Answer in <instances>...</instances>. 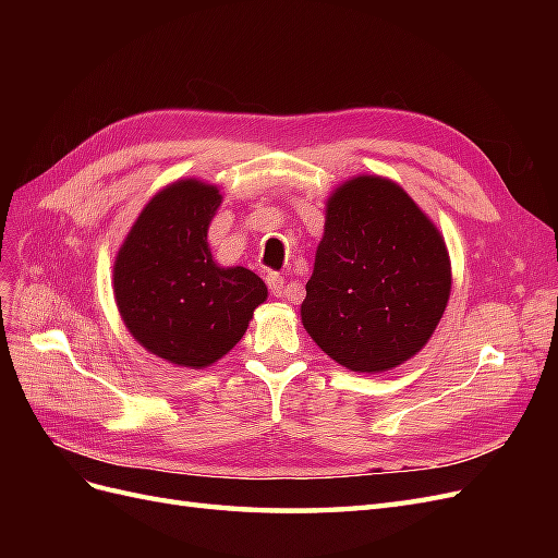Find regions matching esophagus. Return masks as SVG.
<instances>
[{
  "instance_id": "obj_1",
  "label": "esophagus",
  "mask_w": 558,
  "mask_h": 558,
  "mask_svg": "<svg viewBox=\"0 0 558 558\" xmlns=\"http://www.w3.org/2000/svg\"><path fill=\"white\" fill-rule=\"evenodd\" d=\"M265 279H267L269 291H272L275 298H286V295H289V286H286V279L281 275L269 272Z\"/></svg>"
}]
</instances>
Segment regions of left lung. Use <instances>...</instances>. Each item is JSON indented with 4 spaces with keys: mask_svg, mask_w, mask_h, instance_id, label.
Listing matches in <instances>:
<instances>
[{
    "mask_svg": "<svg viewBox=\"0 0 558 558\" xmlns=\"http://www.w3.org/2000/svg\"><path fill=\"white\" fill-rule=\"evenodd\" d=\"M442 232L396 181L359 174L326 199L302 326L353 373L377 375L428 344L447 310Z\"/></svg>",
    "mask_w": 558,
    "mask_h": 558,
    "instance_id": "8db88e82",
    "label": "left lung"
}]
</instances>
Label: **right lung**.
<instances>
[{"label":"right lung","instance_id":"obj_1","mask_svg":"<svg viewBox=\"0 0 558 558\" xmlns=\"http://www.w3.org/2000/svg\"><path fill=\"white\" fill-rule=\"evenodd\" d=\"M221 202V189L207 181L165 185L113 260V298L128 332L177 367L202 369L223 359L267 300L256 272L211 256L207 232Z\"/></svg>","mask_w":558,"mask_h":558}]
</instances>
